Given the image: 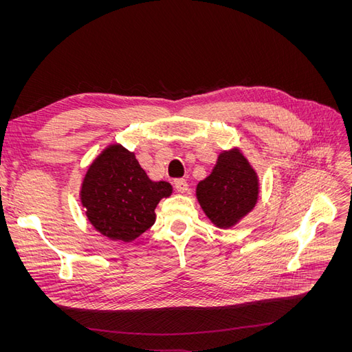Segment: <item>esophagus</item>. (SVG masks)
I'll return each instance as SVG.
<instances>
[{
    "instance_id": "34e87169",
    "label": "esophagus",
    "mask_w": 352,
    "mask_h": 352,
    "mask_svg": "<svg viewBox=\"0 0 352 352\" xmlns=\"http://www.w3.org/2000/svg\"><path fill=\"white\" fill-rule=\"evenodd\" d=\"M175 188H176L177 192L185 194L186 190H188V188H189V185H188V182H186L185 179H176L175 180Z\"/></svg>"
}]
</instances>
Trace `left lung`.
<instances>
[{"instance_id":"obj_1","label":"left lung","mask_w":352,"mask_h":352,"mask_svg":"<svg viewBox=\"0 0 352 352\" xmlns=\"http://www.w3.org/2000/svg\"><path fill=\"white\" fill-rule=\"evenodd\" d=\"M258 176L238 148L221 151L211 173L197 185V199L212 225L235 226L258 201Z\"/></svg>"}]
</instances>
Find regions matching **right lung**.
<instances>
[{
  "mask_svg": "<svg viewBox=\"0 0 352 352\" xmlns=\"http://www.w3.org/2000/svg\"><path fill=\"white\" fill-rule=\"evenodd\" d=\"M168 182H154L135 153L111 144L94 160L80 186V202L91 225L111 241L132 242L155 221V207L172 195Z\"/></svg>",
  "mask_w": 352,
  "mask_h": 352,
  "instance_id": "1",
  "label": "right lung"
}]
</instances>
